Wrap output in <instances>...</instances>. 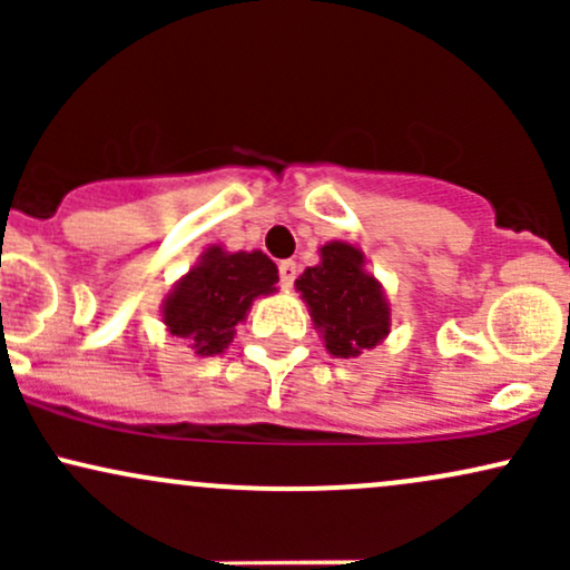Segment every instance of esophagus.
Here are the masks:
<instances>
[{
  "instance_id": "1",
  "label": "esophagus",
  "mask_w": 570,
  "mask_h": 570,
  "mask_svg": "<svg viewBox=\"0 0 570 570\" xmlns=\"http://www.w3.org/2000/svg\"><path fill=\"white\" fill-rule=\"evenodd\" d=\"M278 278H281V286H289L294 284V278H297V263H292V259H284V263L278 265Z\"/></svg>"
}]
</instances>
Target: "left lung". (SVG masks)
Instances as JSON below:
<instances>
[{
	"label": "left lung",
	"mask_w": 570,
	"mask_h": 570,
	"mask_svg": "<svg viewBox=\"0 0 570 570\" xmlns=\"http://www.w3.org/2000/svg\"><path fill=\"white\" fill-rule=\"evenodd\" d=\"M297 289L332 356H358L389 335V305L381 284L362 271L358 248L326 244L322 265L307 267L297 278Z\"/></svg>",
	"instance_id": "left-lung-1"
}]
</instances>
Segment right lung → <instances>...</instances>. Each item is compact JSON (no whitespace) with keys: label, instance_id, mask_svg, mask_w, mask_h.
Segmentation results:
<instances>
[{"label":"right lung","instance_id":"obj_1","mask_svg":"<svg viewBox=\"0 0 570 570\" xmlns=\"http://www.w3.org/2000/svg\"><path fill=\"white\" fill-rule=\"evenodd\" d=\"M276 265L263 252L225 254L214 246L176 284L163 307V322L171 335L187 337L200 356L222 353L233 343L235 324L244 322L252 299L276 292Z\"/></svg>","mask_w":570,"mask_h":570}]
</instances>
